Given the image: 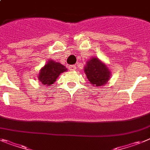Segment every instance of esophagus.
<instances>
[{
  "label": "esophagus",
  "instance_id": "esophagus-1",
  "mask_svg": "<svg viewBox=\"0 0 150 150\" xmlns=\"http://www.w3.org/2000/svg\"><path fill=\"white\" fill-rule=\"evenodd\" d=\"M69 70H70V71H75V69H76V67H75V65H69Z\"/></svg>",
  "mask_w": 150,
  "mask_h": 150
}]
</instances>
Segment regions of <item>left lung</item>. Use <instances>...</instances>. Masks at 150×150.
<instances>
[{
	"label": "left lung",
	"mask_w": 150,
	"mask_h": 150,
	"mask_svg": "<svg viewBox=\"0 0 150 150\" xmlns=\"http://www.w3.org/2000/svg\"><path fill=\"white\" fill-rule=\"evenodd\" d=\"M84 69L87 79L93 86H103L110 79V69L98 58L93 57L89 59Z\"/></svg>",
	"instance_id": "obj_1"
}]
</instances>
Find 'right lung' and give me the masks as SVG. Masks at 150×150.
I'll list each match as a JSON object with an SVG mask.
<instances>
[{
	"label": "right lung",
	"mask_w": 150,
	"mask_h": 150,
	"mask_svg": "<svg viewBox=\"0 0 150 150\" xmlns=\"http://www.w3.org/2000/svg\"><path fill=\"white\" fill-rule=\"evenodd\" d=\"M67 71L65 65L52 60H49L47 63L40 69L38 79L43 85H52L56 81L60 74Z\"/></svg>",
	"instance_id": "1"
}]
</instances>
